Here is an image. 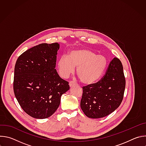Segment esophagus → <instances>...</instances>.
<instances>
[{
    "instance_id": "34e87169",
    "label": "esophagus",
    "mask_w": 146,
    "mask_h": 146,
    "mask_svg": "<svg viewBox=\"0 0 146 146\" xmlns=\"http://www.w3.org/2000/svg\"><path fill=\"white\" fill-rule=\"evenodd\" d=\"M76 84H77L75 82H74V81H71L69 82V86H70V87H73V86H75V85H76Z\"/></svg>"
}]
</instances>
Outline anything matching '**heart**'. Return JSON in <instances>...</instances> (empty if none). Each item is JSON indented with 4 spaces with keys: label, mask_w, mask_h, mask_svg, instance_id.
<instances>
[{
    "label": "heart",
    "mask_w": 146,
    "mask_h": 146,
    "mask_svg": "<svg viewBox=\"0 0 146 146\" xmlns=\"http://www.w3.org/2000/svg\"><path fill=\"white\" fill-rule=\"evenodd\" d=\"M108 64L106 58L96 55L87 49L71 51L68 56H61L57 68L59 75L63 78L68 77L77 67V74L84 84H92L98 81L105 72Z\"/></svg>",
    "instance_id": "obj_1"
}]
</instances>
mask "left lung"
Returning <instances> with one entry per match:
<instances>
[{"label": "left lung", "instance_id": "obj_1", "mask_svg": "<svg viewBox=\"0 0 146 146\" xmlns=\"http://www.w3.org/2000/svg\"><path fill=\"white\" fill-rule=\"evenodd\" d=\"M125 88V78L122 63L118 58H114L100 81L82 87L81 109L89 118L105 117L119 106Z\"/></svg>", "mask_w": 146, "mask_h": 146}]
</instances>
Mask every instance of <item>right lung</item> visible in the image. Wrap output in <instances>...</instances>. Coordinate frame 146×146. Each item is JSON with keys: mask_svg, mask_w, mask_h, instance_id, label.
Wrapping results in <instances>:
<instances>
[{"mask_svg": "<svg viewBox=\"0 0 146 146\" xmlns=\"http://www.w3.org/2000/svg\"><path fill=\"white\" fill-rule=\"evenodd\" d=\"M59 44L42 43L21 55L14 68L13 88L23 110L37 119L52 115L62 94L70 87L58 75L56 66Z\"/></svg>", "mask_w": 146, "mask_h": 146, "instance_id": "right-lung-1", "label": "right lung"}]
</instances>
